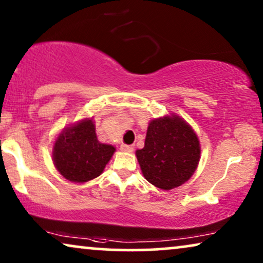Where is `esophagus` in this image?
I'll return each mask as SVG.
<instances>
[{
	"label": "esophagus",
	"instance_id": "obj_1",
	"mask_svg": "<svg viewBox=\"0 0 263 263\" xmlns=\"http://www.w3.org/2000/svg\"><path fill=\"white\" fill-rule=\"evenodd\" d=\"M121 151H122V152L132 153L133 151H134V147L129 146V145H121Z\"/></svg>",
	"mask_w": 263,
	"mask_h": 263
}]
</instances>
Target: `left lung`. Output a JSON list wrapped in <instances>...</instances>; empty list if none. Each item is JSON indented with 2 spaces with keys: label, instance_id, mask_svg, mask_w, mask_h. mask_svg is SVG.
Returning <instances> with one entry per match:
<instances>
[{
  "label": "left lung",
  "instance_id": "obj_1",
  "mask_svg": "<svg viewBox=\"0 0 263 263\" xmlns=\"http://www.w3.org/2000/svg\"><path fill=\"white\" fill-rule=\"evenodd\" d=\"M135 154L143 177L157 188L171 190L196 171L201 145L192 125L170 114L149 122L145 146Z\"/></svg>",
  "mask_w": 263,
  "mask_h": 263
}]
</instances>
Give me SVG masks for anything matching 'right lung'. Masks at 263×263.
<instances>
[{
  "label": "right lung",
  "mask_w": 263,
  "mask_h": 263,
  "mask_svg": "<svg viewBox=\"0 0 263 263\" xmlns=\"http://www.w3.org/2000/svg\"><path fill=\"white\" fill-rule=\"evenodd\" d=\"M116 148L99 142L93 117L63 128L52 146L56 170L68 181L85 183L103 174Z\"/></svg>",
  "instance_id": "add662e5"
}]
</instances>
